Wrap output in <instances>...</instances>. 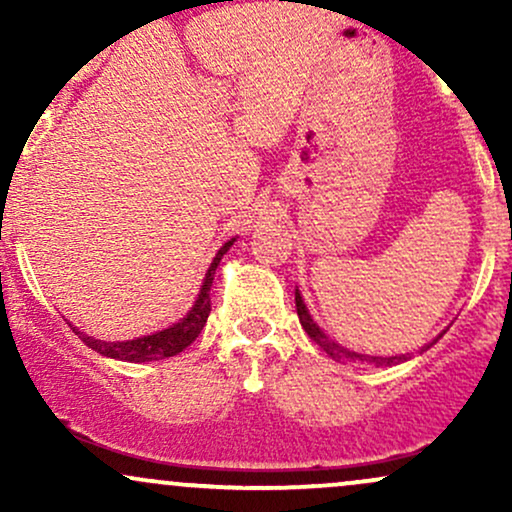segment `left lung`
I'll use <instances>...</instances> for the list:
<instances>
[{
  "label": "left lung",
  "mask_w": 512,
  "mask_h": 512,
  "mask_svg": "<svg viewBox=\"0 0 512 512\" xmlns=\"http://www.w3.org/2000/svg\"><path fill=\"white\" fill-rule=\"evenodd\" d=\"M296 310H298V317H301L303 330L308 332V337L313 339L315 344H320V349L327 351V354H330L334 361H339V363H349V361L351 363H373V366H397V363L407 361V354H402V356H368V354H358V351H349V349H344V346H339L337 342H332V339L327 337V334L322 332L320 327H317L313 322V317H310L308 308H305V303H303V298H301V293H298V289H296ZM436 342H438V339H433L431 344L421 346V351L431 349V346Z\"/></svg>",
  "instance_id": "obj_1"
}]
</instances>
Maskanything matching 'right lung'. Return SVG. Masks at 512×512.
Wrapping results in <instances>:
<instances>
[{
  "label": "right lung",
  "instance_id": "1",
  "mask_svg": "<svg viewBox=\"0 0 512 512\" xmlns=\"http://www.w3.org/2000/svg\"><path fill=\"white\" fill-rule=\"evenodd\" d=\"M233 240L236 238H231L228 243H223V248L216 252L214 262H211V267L207 269L204 284H202V289H199V296H197L195 305H192L190 313L182 317L180 322L170 325L168 330H161L156 334H146V337L129 339V342H101V339H93V337H88V334L79 332L76 327H72V330L79 334L81 342H86V346H91L93 351H98V354H103L108 358H117V361L144 363V361H161V358L180 354L182 349H187V346L195 342V339L199 337V332H202L204 325H207V317L211 313L209 291H211V284H214L216 267H219L221 257L226 255L228 248L233 245Z\"/></svg>",
  "mask_w": 512,
  "mask_h": 512
}]
</instances>
